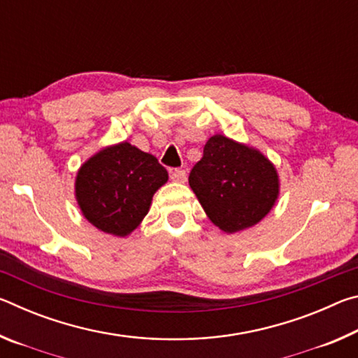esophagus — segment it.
Listing matches in <instances>:
<instances>
[{
  "label": "esophagus",
  "mask_w": 358,
  "mask_h": 358,
  "mask_svg": "<svg viewBox=\"0 0 358 358\" xmlns=\"http://www.w3.org/2000/svg\"><path fill=\"white\" fill-rule=\"evenodd\" d=\"M172 180L177 181V183H185V181H186V172L181 171V169H177V171L172 172Z\"/></svg>",
  "instance_id": "obj_1"
}]
</instances>
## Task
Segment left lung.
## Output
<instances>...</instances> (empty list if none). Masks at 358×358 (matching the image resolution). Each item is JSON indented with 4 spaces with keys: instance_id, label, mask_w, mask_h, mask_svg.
Masks as SVG:
<instances>
[{
    "instance_id": "8db88e82",
    "label": "left lung",
    "mask_w": 358,
    "mask_h": 358,
    "mask_svg": "<svg viewBox=\"0 0 358 358\" xmlns=\"http://www.w3.org/2000/svg\"><path fill=\"white\" fill-rule=\"evenodd\" d=\"M189 186L210 221L226 234L256 226L280 196V178L268 157L221 134L205 143Z\"/></svg>"
}]
</instances>
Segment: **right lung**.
Returning <instances> with one entry per match:
<instances>
[{"label": "right lung", "instance_id": "add662e5", "mask_svg": "<svg viewBox=\"0 0 358 358\" xmlns=\"http://www.w3.org/2000/svg\"><path fill=\"white\" fill-rule=\"evenodd\" d=\"M167 180L153 155L121 142L83 162L76 177V199L94 227L126 237L147 216L155 192Z\"/></svg>", "mask_w": 358, "mask_h": 358}]
</instances>
